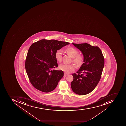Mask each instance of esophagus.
Returning <instances> with one entry per match:
<instances>
[{
    "mask_svg": "<svg viewBox=\"0 0 126 126\" xmlns=\"http://www.w3.org/2000/svg\"><path fill=\"white\" fill-rule=\"evenodd\" d=\"M68 74L67 73H65V72L64 73V76H67V75H68Z\"/></svg>",
    "mask_w": 126,
    "mask_h": 126,
    "instance_id": "1",
    "label": "esophagus"
}]
</instances>
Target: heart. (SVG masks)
Instances as JSON below:
<instances>
[{
    "instance_id": "1",
    "label": "heart",
    "mask_w": 126,
    "mask_h": 126,
    "mask_svg": "<svg viewBox=\"0 0 126 126\" xmlns=\"http://www.w3.org/2000/svg\"><path fill=\"white\" fill-rule=\"evenodd\" d=\"M67 54L72 57V62L75 63L78 67H80L84 63V57L83 55L78 53V50L73 47H69L65 50ZM55 59L59 62L62 61L63 54L62 50H58L55 54ZM76 68L75 65L71 64H67L65 63L61 64L59 65V69L67 73H70L74 71Z\"/></svg>"
}]
</instances>
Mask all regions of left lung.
Returning <instances> with one entry per match:
<instances>
[{
	"instance_id": "8db88e82",
	"label": "left lung",
	"mask_w": 126,
	"mask_h": 126,
	"mask_svg": "<svg viewBox=\"0 0 126 126\" xmlns=\"http://www.w3.org/2000/svg\"><path fill=\"white\" fill-rule=\"evenodd\" d=\"M81 51L84 62L77 73L72 74V89L76 94H87L92 92L99 82L105 65V59L101 49L87 43H72Z\"/></svg>"
}]
</instances>
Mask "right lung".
<instances>
[{
  "instance_id": "obj_1",
  "label": "right lung",
  "mask_w": 126,
  "mask_h": 126,
  "mask_svg": "<svg viewBox=\"0 0 126 126\" xmlns=\"http://www.w3.org/2000/svg\"><path fill=\"white\" fill-rule=\"evenodd\" d=\"M69 43L55 40L42 39L30 47L25 60V67L30 82L35 88L48 93L56 88L63 76L58 67L55 54L57 50Z\"/></svg>"
}]
</instances>
